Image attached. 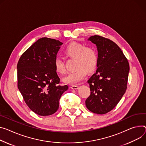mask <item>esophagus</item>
Instances as JSON below:
<instances>
[{
    "label": "esophagus",
    "mask_w": 146,
    "mask_h": 146,
    "mask_svg": "<svg viewBox=\"0 0 146 146\" xmlns=\"http://www.w3.org/2000/svg\"><path fill=\"white\" fill-rule=\"evenodd\" d=\"M70 88L72 89H73V90H76V89H77L78 88V86H77V85H72L70 86Z\"/></svg>",
    "instance_id": "34e87169"
}]
</instances>
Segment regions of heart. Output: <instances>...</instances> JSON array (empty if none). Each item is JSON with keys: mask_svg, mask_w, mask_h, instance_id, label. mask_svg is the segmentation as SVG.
Listing matches in <instances>:
<instances>
[{"mask_svg": "<svg viewBox=\"0 0 146 146\" xmlns=\"http://www.w3.org/2000/svg\"><path fill=\"white\" fill-rule=\"evenodd\" d=\"M65 54L69 56L76 58L75 71L70 73L63 78L65 83L75 84L81 82L87 75V71L92 72L97 66L98 55L96 48L93 46H86L76 42L69 44L64 49ZM56 70L60 73H66V68L63 59L56 57L54 61Z\"/></svg>", "mask_w": 146, "mask_h": 146, "instance_id": "b5f03b06", "label": "heart"}]
</instances>
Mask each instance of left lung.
Masks as SVG:
<instances>
[{"mask_svg": "<svg viewBox=\"0 0 146 146\" xmlns=\"http://www.w3.org/2000/svg\"><path fill=\"white\" fill-rule=\"evenodd\" d=\"M97 46L98 62L96 72L89 78L90 95L86 100L88 110L105 114L112 110L125 93L129 64L117 44L100 35L88 38Z\"/></svg>", "mask_w": 146, "mask_h": 146, "instance_id": "obj_1", "label": "left lung"}]
</instances>
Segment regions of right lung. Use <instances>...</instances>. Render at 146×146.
I'll use <instances>...</instances> for the list:
<instances>
[{
  "label": "right lung",
  "mask_w": 146,
  "mask_h": 146,
  "mask_svg": "<svg viewBox=\"0 0 146 146\" xmlns=\"http://www.w3.org/2000/svg\"><path fill=\"white\" fill-rule=\"evenodd\" d=\"M62 42L39 39L21 55L17 63V87L30 109L41 116L55 113L69 87L60 85L54 61Z\"/></svg>",
  "instance_id": "obj_1"
}]
</instances>
